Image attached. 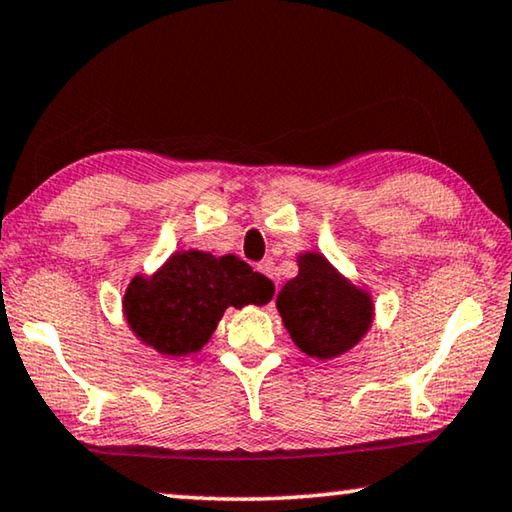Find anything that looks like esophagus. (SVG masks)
<instances>
[{"label":"esophagus","mask_w":512,"mask_h":512,"mask_svg":"<svg viewBox=\"0 0 512 512\" xmlns=\"http://www.w3.org/2000/svg\"><path fill=\"white\" fill-rule=\"evenodd\" d=\"M256 270L261 272V274H265V277H270V279H274V274H277V270H274V261H272V258H265V261L258 263Z\"/></svg>","instance_id":"esophagus-1"}]
</instances>
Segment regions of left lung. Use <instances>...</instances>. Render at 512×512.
Returning <instances> with one entry per match:
<instances>
[{
  "instance_id": "8db88e82",
  "label": "left lung",
  "mask_w": 512,
  "mask_h": 512,
  "mask_svg": "<svg viewBox=\"0 0 512 512\" xmlns=\"http://www.w3.org/2000/svg\"><path fill=\"white\" fill-rule=\"evenodd\" d=\"M295 279L277 295L283 327L313 359H334L355 348L373 325V300L318 251L297 256Z\"/></svg>"
}]
</instances>
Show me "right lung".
I'll use <instances>...</instances> for the list:
<instances>
[{"label":"right lung","instance_id":"1","mask_svg":"<svg viewBox=\"0 0 512 512\" xmlns=\"http://www.w3.org/2000/svg\"><path fill=\"white\" fill-rule=\"evenodd\" d=\"M274 283L238 256L176 251L151 277L139 274L123 295L125 320L141 343L164 357L199 352L229 306L267 304Z\"/></svg>","mask_w":512,"mask_h":512}]
</instances>
